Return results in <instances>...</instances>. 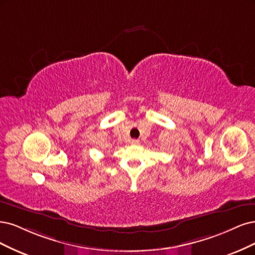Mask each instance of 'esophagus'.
<instances>
[{
  "label": "esophagus",
  "instance_id": "esophagus-1",
  "mask_svg": "<svg viewBox=\"0 0 255 255\" xmlns=\"http://www.w3.org/2000/svg\"><path fill=\"white\" fill-rule=\"evenodd\" d=\"M130 144H131V145H138L139 142H138V139H131Z\"/></svg>",
  "mask_w": 255,
  "mask_h": 255
}]
</instances>
